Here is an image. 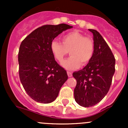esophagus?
Masks as SVG:
<instances>
[{"instance_id":"obj_1","label":"esophagus","mask_w":128,"mask_h":128,"mask_svg":"<svg viewBox=\"0 0 128 128\" xmlns=\"http://www.w3.org/2000/svg\"><path fill=\"white\" fill-rule=\"evenodd\" d=\"M68 77H72V73L71 72L68 71Z\"/></svg>"}]
</instances>
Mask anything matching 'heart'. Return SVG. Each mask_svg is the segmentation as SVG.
<instances>
[{
    "mask_svg": "<svg viewBox=\"0 0 128 128\" xmlns=\"http://www.w3.org/2000/svg\"><path fill=\"white\" fill-rule=\"evenodd\" d=\"M62 44L52 41L51 50L54 57L59 63L64 62L66 56L70 57L63 63V67L68 70H74L80 65L86 66L92 60L95 52V42L89 36L77 31H72L61 38Z\"/></svg>",
    "mask_w": 128,
    "mask_h": 128,
    "instance_id": "heart-1",
    "label": "heart"
}]
</instances>
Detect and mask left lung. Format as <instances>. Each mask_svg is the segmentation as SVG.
Segmentation results:
<instances>
[{
	"mask_svg": "<svg viewBox=\"0 0 128 128\" xmlns=\"http://www.w3.org/2000/svg\"><path fill=\"white\" fill-rule=\"evenodd\" d=\"M88 30L94 35V56L84 69L72 74L77 80L75 100L84 107L92 106L104 98L109 91L115 71V59L108 44L97 31Z\"/></svg>",
	"mask_w": 128,
	"mask_h": 128,
	"instance_id": "1",
	"label": "left lung"
}]
</instances>
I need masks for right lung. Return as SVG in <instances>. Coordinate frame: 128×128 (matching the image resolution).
Listing matches in <instances>:
<instances>
[{"label": "right lung", "instance_id": "right-lung-1", "mask_svg": "<svg viewBox=\"0 0 128 128\" xmlns=\"http://www.w3.org/2000/svg\"><path fill=\"white\" fill-rule=\"evenodd\" d=\"M72 27L64 24L41 26L28 34L20 44L19 77L26 92L37 102H52L68 80L66 70L55 60L51 44L63 31Z\"/></svg>", "mask_w": 128, "mask_h": 128}]
</instances>
